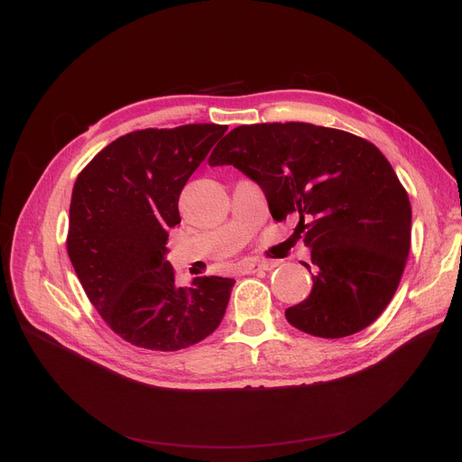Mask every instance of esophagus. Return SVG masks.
<instances>
[{
  "label": "esophagus",
  "instance_id": "1",
  "mask_svg": "<svg viewBox=\"0 0 462 462\" xmlns=\"http://www.w3.org/2000/svg\"><path fill=\"white\" fill-rule=\"evenodd\" d=\"M277 268V262L273 260H251L241 265V272L244 273H260V272H270Z\"/></svg>",
  "mask_w": 462,
  "mask_h": 462
}]
</instances>
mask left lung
I'll list each match as a JSON object with an SVG mask.
<instances>
[{
	"instance_id": "1",
	"label": "left lung",
	"mask_w": 462,
	"mask_h": 462,
	"mask_svg": "<svg viewBox=\"0 0 462 462\" xmlns=\"http://www.w3.org/2000/svg\"><path fill=\"white\" fill-rule=\"evenodd\" d=\"M223 164L262 187L275 221L300 218L312 290L286 320L324 338L371 326L395 296L411 228L408 194L376 145L296 121L239 125L209 155V166Z\"/></svg>"
}]
</instances>
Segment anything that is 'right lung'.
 Masks as SVG:
<instances>
[{"instance_id": "1", "label": "right lung", "mask_w": 462, "mask_h": 462, "mask_svg": "<svg viewBox=\"0 0 462 462\" xmlns=\"http://www.w3.org/2000/svg\"><path fill=\"white\" fill-rule=\"evenodd\" d=\"M226 125L192 124L119 136L72 187L67 253L86 296L124 341L157 352L197 345L221 324L234 279L178 286L168 230L190 174Z\"/></svg>"}]
</instances>
